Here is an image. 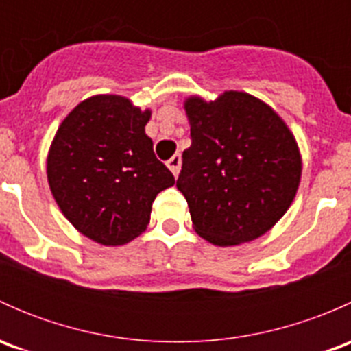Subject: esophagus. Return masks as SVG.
Listing matches in <instances>:
<instances>
[{"label":"esophagus","instance_id":"34e87169","mask_svg":"<svg viewBox=\"0 0 351 351\" xmlns=\"http://www.w3.org/2000/svg\"><path fill=\"white\" fill-rule=\"evenodd\" d=\"M166 166H168L169 169H171L173 175H178L180 173V166H182V158H180V154H175L173 158H169L168 161H166Z\"/></svg>","mask_w":351,"mask_h":351}]
</instances>
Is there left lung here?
I'll return each instance as SVG.
<instances>
[{"mask_svg":"<svg viewBox=\"0 0 351 351\" xmlns=\"http://www.w3.org/2000/svg\"><path fill=\"white\" fill-rule=\"evenodd\" d=\"M192 146L183 151L180 192L193 229L215 246L253 241L292 204L302 173L295 137L274 108L253 95L185 100Z\"/></svg>","mask_w":351,"mask_h":351,"instance_id":"1","label":"left lung"}]
</instances>
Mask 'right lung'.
<instances>
[{"label": "right lung", "instance_id": "obj_1", "mask_svg": "<svg viewBox=\"0 0 351 351\" xmlns=\"http://www.w3.org/2000/svg\"><path fill=\"white\" fill-rule=\"evenodd\" d=\"M151 110L120 95L86 98L69 112L47 156V180L64 217L104 246L146 231L156 195L175 176L146 136Z\"/></svg>", "mask_w": 351, "mask_h": 351}]
</instances>
